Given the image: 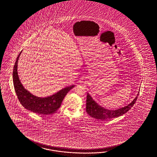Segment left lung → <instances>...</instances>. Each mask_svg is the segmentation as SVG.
I'll return each mask as SVG.
<instances>
[{"label":"left lung","mask_w":157,"mask_h":157,"mask_svg":"<svg viewBox=\"0 0 157 157\" xmlns=\"http://www.w3.org/2000/svg\"><path fill=\"white\" fill-rule=\"evenodd\" d=\"M139 91L135 98L127 106L120 108L118 109H107L104 107L97 103L91 95L87 93V100H86V112L87 114L90 115L91 117L96 119H99L101 120H106L119 117L127 112L132 107L138 98Z\"/></svg>","instance_id":"8db88e82"}]
</instances>
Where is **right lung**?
<instances>
[{
    "label": "right lung",
    "instance_id": "add662e5",
    "mask_svg": "<svg viewBox=\"0 0 157 157\" xmlns=\"http://www.w3.org/2000/svg\"><path fill=\"white\" fill-rule=\"evenodd\" d=\"M19 53L15 63L13 73L15 91L19 102L26 109L37 114H52L57 111L61 106L62 101L68 92L75 85L67 86L56 93L46 97H40L33 95L24 87L19 79L18 74V62L21 54Z\"/></svg>",
    "mask_w": 157,
    "mask_h": 157
}]
</instances>
